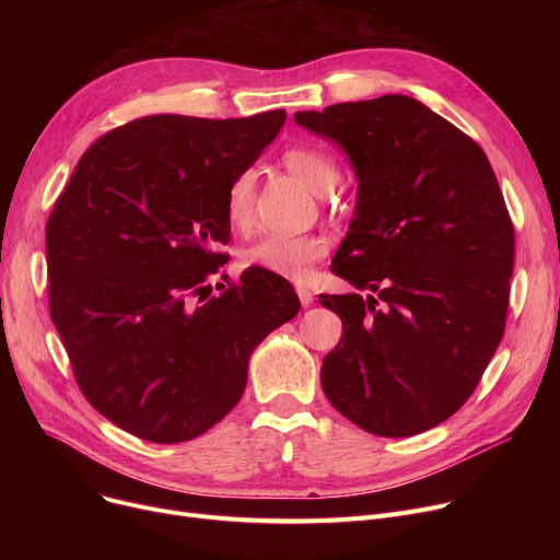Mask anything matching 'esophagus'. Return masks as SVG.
Returning a JSON list of instances; mask_svg holds the SVG:
<instances>
[{"label": "esophagus", "mask_w": 560, "mask_h": 560, "mask_svg": "<svg viewBox=\"0 0 560 560\" xmlns=\"http://www.w3.org/2000/svg\"><path fill=\"white\" fill-rule=\"evenodd\" d=\"M295 290H298V298H300L302 306H311V304H313V292H311L308 288H304V285H298Z\"/></svg>", "instance_id": "obj_1"}]
</instances>
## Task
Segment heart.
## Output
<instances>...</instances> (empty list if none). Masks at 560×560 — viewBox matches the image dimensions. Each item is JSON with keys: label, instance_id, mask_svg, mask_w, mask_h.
<instances>
[{"label": "heart", "instance_id": "1", "mask_svg": "<svg viewBox=\"0 0 560 560\" xmlns=\"http://www.w3.org/2000/svg\"><path fill=\"white\" fill-rule=\"evenodd\" d=\"M283 165L302 179L315 195L325 197L340 184V165L319 147H290L283 154ZM256 172L252 167L231 176L224 190V218L235 233H249L254 226ZM327 254V241L315 233L302 235H262L243 252L245 268L265 270L270 275L304 281L322 256Z\"/></svg>", "mask_w": 560, "mask_h": 560}]
</instances>
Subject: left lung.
Instances as JSON below:
<instances>
[{
  "instance_id": "1",
  "label": "left lung",
  "mask_w": 560,
  "mask_h": 560,
  "mask_svg": "<svg viewBox=\"0 0 560 560\" xmlns=\"http://www.w3.org/2000/svg\"><path fill=\"white\" fill-rule=\"evenodd\" d=\"M295 122L336 140L359 199L319 295L342 319L322 390L357 427L406 438L452 418L504 336L515 231L481 147L406 95L345 102Z\"/></svg>"
}]
</instances>
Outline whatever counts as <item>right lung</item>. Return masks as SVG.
Here are the masks:
<instances>
[{"label": "right lung", "instance_id": "add662e5", "mask_svg": "<svg viewBox=\"0 0 560 560\" xmlns=\"http://www.w3.org/2000/svg\"><path fill=\"white\" fill-rule=\"evenodd\" d=\"M285 122L147 115L93 142L47 220L49 315L83 397L150 443H186L241 401L256 345L295 317L254 270L209 298L229 243L224 190Z\"/></svg>", "mask_w": 560, "mask_h": 560}]
</instances>
